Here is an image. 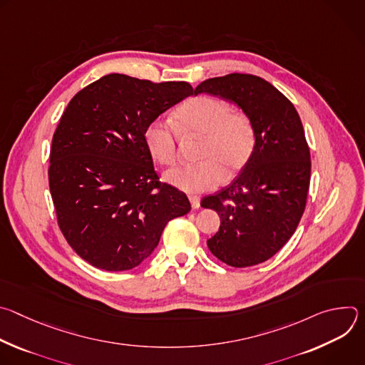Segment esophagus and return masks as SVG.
<instances>
[{"mask_svg": "<svg viewBox=\"0 0 365 365\" xmlns=\"http://www.w3.org/2000/svg\"><path fill=\"white\" fill-rule=\"evenodd\" d=\"M189 200H190V205L193 210H199L200 207V199L197 196H189Z\"/></svg>", "mask_w": 365, "mask_h": 365, "instance_id": "1", "label": "esophagus"}]
</instances>
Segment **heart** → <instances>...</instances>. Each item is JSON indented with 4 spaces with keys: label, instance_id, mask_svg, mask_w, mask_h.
I'll list each match as a JSON object with an SVG mask.
<instances>
[{
    "label": "heart",
    "instance_id": "heart-1",
    "mask_svg": "<svg viewBox=\"0 0 365 365\" xmlns=\"http://www.w3.org/2000/svg\"><path fill=\"white\" fill-rule=\"evenodd\" d=\"M176 124L158 118L144 131V141L153 158L162 165H173L179 155L180 133L202 135L197 163L182 165L165 173V180L186 193L217 187L227 176L238 173L250 160L255 147V128L250 117L232 113L227 102L197 96L182 106ZM178 127L176 128L175 125Z\"/></svg>",
    "mask_w": 365,
    "mask_h": 365
}]
</instances>
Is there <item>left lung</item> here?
<instances>
[{"label": "left lung", "mask_w": 365, "mask_h": 365, "mask_svg": "<svg viewBox=\"0 0 365 365\" xmlns=\"http://www.w3.org/2000/svg\"><path fill=\"white\" fill-rule=\"evenodd\" d=\"M202 92L237 103L255 128V147L241 173L200 202L221 218L206 244L228 266H255L290 240L303 215L310 182L303 125L293 103L263 78H211L195 88V95Z\"/></svg>", "instance_id": "1"}]
</instances>
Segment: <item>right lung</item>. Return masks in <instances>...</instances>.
Masks as SVG:
<instances>
[{"instance_id":"1","label":"right lung","mask_w":365,"mask_h":365,"mask_svg":"<svg viewBox=\"0 0 365 365\" xmlns=\"http://www.w3.org/2000/svg\"><path fill=\"white\" fill-rule=\"evenodd\" d=\"M190 95L187 82L110 73L66 107L51 141L48 186L66 241L93 267L140 266L166 224L190 211L183 192L159 182L144 141L145 127Z\"/></svg>"}]
</instances>
